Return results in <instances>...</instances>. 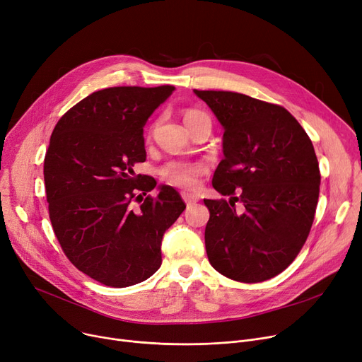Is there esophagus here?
Wrapping results in <instances>:
<instances>
[{
	"mask_svg": "<svg viewBox=\"0 0 362 362\" xmlns=\"http://www.w3.org/2000/svg\"><path fill=\"white\" fill-rule=\"evenodd\" d=\"M182 198L185 199V202H186L187 206H191V205H194V204L198 202V198H197V197H194V195H191V194H186V192L182 194Z\"/></svg>",
	"mask_w": 362,
	"mask_h": 362,
	"instance_id": "obj_1",
	"label": "esophagus"
}]
</instances>
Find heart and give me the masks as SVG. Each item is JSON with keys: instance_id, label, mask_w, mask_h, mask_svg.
Masks as SVG:
<instances>
[{"instance_id": "1", "label": "heart", "mask_w": 362, "mask_h": 362, "mask_svg": "<svg viewBox=\"0 0 362 362\" xmlns=\"http://www.w3.org/2000/svg\"><path fill=\"white\" fill-rule=\"evenodd\" d=\"M204 117H208V116L198 108L189 107L183 111V120L187 129H191L195 123H198ZM158 123L160 122L156 120L149 126V135L154 133ZM206 171H208V167L204 163L173 160V161H168L160 168V175L170 185L182 187V189H195L199 183V179L204 175H206Z\"/></svg>"}]
</instances>
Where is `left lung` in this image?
Returning a JSON list of instances; mask_svg holds the SVG:
<instances>
[{
    "mask_svg": "<svg viewBox=\"0 0 362 362\" xmlns=\"http://www.w3.org/2000/svg\"><path fill=\"white\" fill-rule=\"evenodd\" d=\"M224 127L213 186L226 199L210 210L205 250L213 267L243 283L286 270L314 221L321 175L313 142L281 105L230 90H198ZM239 200L245 210L235 213Z\"/></svg>",
    "mask_w": 362,
    "mask_h": 362,
    "instance_id": "1",
    "label": "left lung"
}]
</instances>
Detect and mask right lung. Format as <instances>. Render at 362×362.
Segmentation results:
<instances>
[{
	"mask_svg": "<svg viewBox=\"0 0 362 362\" xmlns=\"http://www.w3.org/2000/svg\"><path fill=\"white\" fill-rule=\"evenodd\" d=\"M175 86H112L92 92L55 124L44 160L52 230L76 269L126 288L161 265L164 232L186 208L176 189L146 195L154 177L135 175L146 158L144 126Z\"/></svg>",
	"mask_w": 362,
	"mask_h": 362,
	"instance_id": "right-lung-1",
	"label": "right lung"
}]
</instances>
